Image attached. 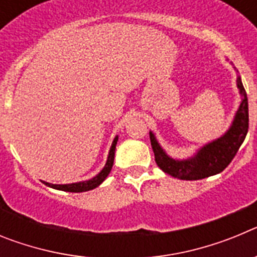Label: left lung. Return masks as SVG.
Wrapping results in <instances>:
<instances>
[{"label": "left lung", "mask_w": 257, "mask_h": 257, "mask_svg": "<svg viewBox=\"0 0 257 257\" xmlns=\"http://www.w3.org/2000/svg\"><path fill=\"white\" fill-rule=\"evenodd\" d=\"M237 87L240 103L230 127L224 135L201 147L192 157L185 160L172 158L161 147L153 131H149L156 163L163 172L180 180H199L220 174L231 162L248 131V100L239 76H237Z\"/></svg>", "instance_id": "left-lung-1"}]
</instances>
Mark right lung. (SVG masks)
<instances>
[{
	"instance_id": "right-lung-1",
	"label": "right lung",
	"mask_w": 257,
	"mask_h": 257,
	"mask_svg": "<svg viewBox=\"0 0 257 257\" xmlns=\"http://www.w3.org/2000/svg\"><path fill=\"white\" fill-rule=\"evenodd\" d=\"M118 142V136H115L114 140H113L112 145H110V149H109L108 158H106V162L104 165L103 170L97 175H95L94 178L90 179V180H82L78 181V183H72V184H51L46 183V181H42L45 185L50 188H54V189L63 190V192H70V193H81V192H87V190H91L97 188L106 179V176L109 175L110 170L113 167V162H114V152H115V145Z\"/></svg>"
}]
</instances>
